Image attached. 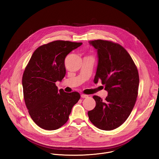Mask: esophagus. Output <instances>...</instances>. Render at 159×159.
<instances>
[{"instance_id": "obj_1", "label": "esophagus", "mask_w": 159, "mask_h": 159, "mask_svg": "<svg viewBox=\"0 0 159 159\" xmlns=\"http://www.w3.org/2000/svg\"><path fill=\"white\" fill-rule=\"evenodd\" d=\"M80 96H81V98H88L89 97V96L88 95H86V94H81L80 95Z\"/></svg>"}]
</instances>
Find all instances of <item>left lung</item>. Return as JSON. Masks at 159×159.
<instances>
[{
	"label": "left lung",
	"mask_w": 159,
	"mask_h": 159,
	"mask_svg": "<svg viewBox=\"0 0 159 159\" xmlns=\"http://www.w3.org/2000/svg\"><path fill=\"white\" fill-rule=\"evenodd\" d=\"M97 51L98 63L94 82L101 80L107 92L105 101L94 96L96 107L88 111L90 121L100 129L109 131L128 118L138 96L137 68L127 51L111 41H89Z\"/></svg>",
	"instance_id": "obj_1"
}]
</instances>
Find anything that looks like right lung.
<instances>
[{
  "instance_id": "right-lung-1",
  "label": "right lung",
  "mask_w": 159,
  "mask_h": 159,
  "mask_svg": "<svg viewBox=\"0 0 159 159\" xmlns=\"http://www.w3.org/2000/svg\"><path fill=\"white\" fill-rule=\"evenodd\" d=\"M82 44L58 40L42 45L26 67L22 80L25 101L31 118L43 129L55 130L62 126L80 99L79 93L58 90L55 82L65 75L66 55Z\"/></svg>"
}]
</instances>
